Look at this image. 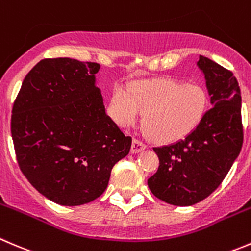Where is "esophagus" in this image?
Listing matches in <instances>:
<instances>
[{"label": "esophagus", "mask_w": 251, "mask_h": 251, "mask_svg": "<svg viewBox=\"0 0 251 251\" xmlns=\"http://www.w3.org/2000/svg\"><path fill=\"white\" fill-rule=\"evenodd\" d=\"M146 149V145L143 143V141L138 140V139H134L133 143H131V153H138L140 152V151L145 150Z\"/></svg>", "instance_id": "obj_1"}]
</instances>
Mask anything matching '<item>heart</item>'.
Listing matches in <instances>:
<instances>
[{"label":"heart","mask_w":251,"mask_h":251,"mask_svg":"<svg viewBox=\"0 0 251 251\" xmlns=\"http://www.w3.org/2000/svg\"><path fill=\"white\" fill-rule=\"evenodd\" d=\"M209 98L199 84L173 79L140 81L130 93L117 86L112 96L116 122L129 126L144 117V129L157 143H173L192 133L204 118Z\"/></svg>","instance_id":"heart-1"}]
</instances>
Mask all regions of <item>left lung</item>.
Returning <instances> with one entry per match:
<instances>
[{
  "label": "left lung",
  "mask_w": 251,
  "mask_h": 251,
  "mask_svg": "<svg viewBox=\"0 0 251 251\" xmlns=\"http://www.w3.org/2000/svg\"><path fill=\"white\" fill-rule=\"evenodd\" d=\"M212 108L184 139L153 148L160 166L148 179L151 193L176 206H190L207 198L222 183L243 145L242 96L228 69L200 56Z\"/></svg>",
  "instance_id": "obj_1"
}]
</instances>
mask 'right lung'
Segmentation results:
<instances>
[{"label":"right lung","instance_id":"add662e5","mask_svg":"<svg viewBox=\"0 0 251 251\" xmlns=\"http://www.w3.org/2000/svg\"><path fill=\"white\" fill-rule=\"evenodd\" d=\"M100 64L46 58L24 78L12 110L17 161L30 184L63 206L88 204L106 190L131 138L106 115L96 86Z\"/></svg>","mask_w":251,"mask_h":251}]
</instances>
